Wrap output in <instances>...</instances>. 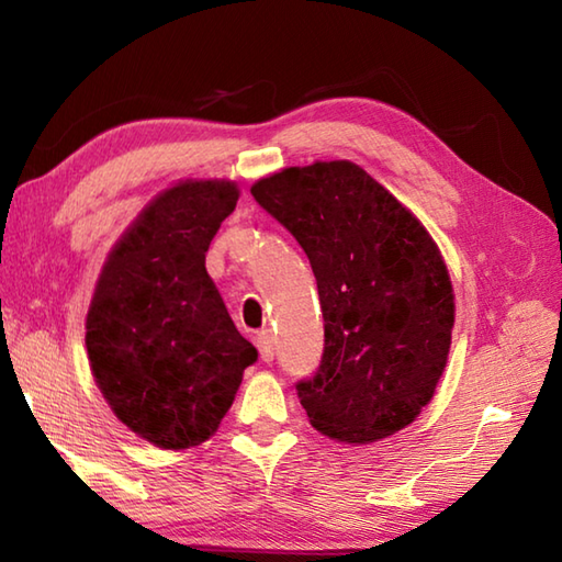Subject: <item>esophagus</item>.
<instances>
[{
  "instance_id": "1",
  "label": "esophagus",
  "mask_w": 562,
  "mask_h": 562,
  "mask_svg": "<svg viewBox=\"0 0 562 562\" xmlns=\"http://www.w3.org/2000/svg\"><path fill=\"white\" fill-rule=\"evenodd\" d=\"M256 345H258L260 360H262V362H272V357H274V338H272V330H260L258 338H256Z\"/></svg>"
}]
</instances>
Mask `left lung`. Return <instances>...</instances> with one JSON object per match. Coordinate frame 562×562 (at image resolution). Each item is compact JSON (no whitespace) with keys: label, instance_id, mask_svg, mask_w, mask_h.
Listing matches in <instances>:
<instances>
[{"label":"left lung","instance_id":"8db88e82","mask_svg":"<svg viewBox=\"0 0 562 562\" xmlns=\"http://www.w3.org/2000/svg\"><path fill=\"white\" fill-rule=\"evenodd\" d=\"M312 262L324 355L296 393L321 435L369 445L411 425L447 367L453 290L425 226L352 161L292 166L250 188Z\"/></svg>","mask_w":562,"mask_h":562}]
</instances>
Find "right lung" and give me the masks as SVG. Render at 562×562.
<instances>
[{"label": "right lung", "mask_w": 562, "mask_h": 562, "mask_svg": "<svg viewBox=\"0 0 562 562\" xmlns=\"http://www.w3.org/2000/svg\"><path fill=\"white\" fill-rule=\"evenodd\" d=\"M232 181H183L142 210L101 270L87 316L93 379L117 420L159 449L210 439L258 350L205 270Z\"/></svg>", "instance_id": "add662e5"}]
</instances>
